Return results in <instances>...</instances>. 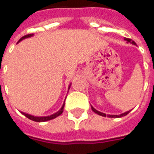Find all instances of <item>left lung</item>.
Instances as JSON below:
<instances>
[{
  "label": "left lung",
  "mask_w": 154,
  "mask_h": 154,
  "mask_svg": "<svg viewBox=\"0 0 154 154\" xmlns=\"http://www.w3.org/2000/svg\"><path fill=\"white\" fill-rule=\"evenodd\" d=\"M125 40L127 41V42H130V43H132V44H134V45L136 44L134 41H132L131 39H130V38H125ZM91 109L93 110V112H94L95 113H97L98 115H100V116H102V117H106V114L99 112V111H97L96 109L94 108L92 106H91ZM130 112V111H129V112H125V113H122V114H120V115H107V117H108V118H122V117H124V116H126V115L129 113Z\"/></svg>",
  "instance_id": "obj_1"
}]
</instances>
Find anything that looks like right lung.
I'll use <instances>...</instances> for the list:
<instances>
[{"mask_svg": "<svg viewBox=\"0 0 154 154\" xmlns=\"http://www.w3.org/2000/svg\"><path fill=\"white\" fill-rule=\"evenodd\" d=\"M32 35H33V34H28V35H24L22 38H20V40H19L18 42H19L20 41H22L23 39L30 37V36H32ZM69 88H70V87H69ZM64 106H65V104H63V106H62V107H61L60 111H58V112H55L54 114H52V115H50V116H47V117H35V116H32V115H30V114L25 113V112H21V113L24 114V116H25L26 118H28L29 119L32 120V121H35V122H45V121H48V120L54 119L57 118L58 116H60V115L63 112V111H64Z\"/></svg>", "mask_w": 154, "mask_h": 154, "instance_id": "obj_1", "label": "right lung"}]
</instances>
